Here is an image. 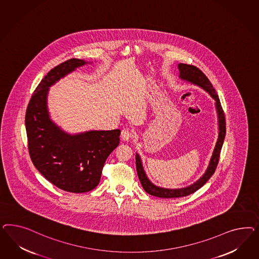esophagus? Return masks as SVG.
<instances>
[{
    "label": "esophagus",
    "mask_w": 259,
    "mask_h": 259,
    "mask_svg": "<svg viewBox=\"0 0 259 259\" xmlns=\"http://www.w3.org/2000/svg\"><path fill=\"white\" fill-rule=\"evenodd\" d=\"M120 138H121V140H122V141H130L131 139H133L134 138V132L132 130L128 129V128H124V129L121 131Z\"/></svg>",
    "instance_id": "obj_1"
}]
</instances>
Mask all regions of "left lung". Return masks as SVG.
Returning a JSON list of instances; mask_svg holds the SVG:
<instances>
[{"mask_svg": "<svg viewBox=\"0 0 259 259\" xmlns=\"http://www.w3.org/2000/svg\"><path fill=\"white\" fill-rule=\"evenodd\" d=\"M179 69H180V78L188 80L190 82L195 83L198 87H202L204 90L211 95V97L215 101V107H217L218 117H219L220 133H219V139H218L215 147L212 152V157L210 159V162H209L206 172H204L203 176L198 181H196L194 184L190 185L186 188L165 189L160 188V187H157L156 185H154L148 180L146 174L143 170L141 157L138 154H136L137 172H138L139 179H140V181H141V185L144 189V191L151 196L162 197V198H172V197L189 196V195L195 193L198 189L201 188L204 184L209 181V179L212 177L217 169V166L219 164V160H220V151L222 148L223 141H224L225 135H226V121H225L224 111L222 109L220 98L217 94L214 88L212 87V83L210 82L209 78L206 77V75L202 71L200 70L199 68H197L195 65L180 63Z\"/></svg>", "mask_w": 259, "mask_h": 259, "instance_id": "left-lung-1", "label": "left lung"}]
</instances>
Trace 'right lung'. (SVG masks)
Segmentation results:
<instances>
[{"instance_id":"obj_1","label":"right lung","mask_w":259,"mask_h":259,"mask_svg":"<svg viewBox=\"0 0 259 259\" xmlns=\"http://www.w3.org/2000/svg\"><path fill=\"white\" fill-rule=\"evenodd\" d=\"M78 59L65 61L47 73L32 95L25 113V128L32 162L47 181L70 193H85L101 181L105 160L119 143L120 130L69 135L49 118V87L84 65Z\"/></svg>"}]
</instances>
